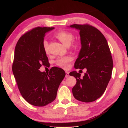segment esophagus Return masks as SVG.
<instances>
[{
    "label": "esophagus",
    "mask_w": 128,
    "mask_h": 128,
    "mask_svg": "<svg viewBox=\"0 0 128 128\" xmlns=\"http://www.w3.org/2000/svg\"><path fill=\"white\" fill-rule=\"evenodd\" d=\"M69 76V72H66V78H68Z\"/></svg>",
    "instance_id": "esophagus-1"
}]
</instances>
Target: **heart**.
<instances>
[{
  "label": "heart",
  "instance_id": "1",
  "mask_svg": "<svg viewBox=\"0 0 128 128\" xmlns=\"http://www.w3.org/2000/svg\"><path fill=\"white\" fill-rule=\"evenodd\" d=\"M56 36L62 44L66 47L72 44L74 38V35L72 34L65 31H61L57 32ZM43 47L46 52L48 53V43L47 40H44L43 41ZM71 60L72 58L70 56H62L60 57L56 60V64L57 66L62 68H67L69 66V63Z\"/></svg>",
  "mask_w": 128,
  "mask_h": 128
}]
</instances>
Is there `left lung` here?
Returning a JSON list of instances; mask_svg holds the SVG:
<instances>
[{
    "mask_svg": "<svg viewBox=\"0 0 128 128\" xmlns=\"http://www.w3.org/2000/svg\"><path fill=\"white\" fill-rule=\"evenodd\" d=\"M69 28L79 31L80 36L81 48L75 68L87 70L82 78L75 71L70 72L76 80L73 96L81 102L94 101L104 93L112 76L113 62L109 46L103 34L93 26L74 24Z\"/></svg>",
    "mask_w": 128,
    "mask_h": 128,
    "instance_id": "obj_1",
    "label": "left lung"
}]
</instances>
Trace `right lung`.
<instances>
[{
    "label": "right lung",
    "mask_w": 128,
    "mask_h": 128,
    "mask_svg": "<svg viewBox=\"0 0 128 128\" xmlns=\"http://www.w3.org/2000/svg\"><path fill=\"white\" fill-rule=\"evenodd\" d=\"M54 28H34L18 40L14 52L12 72L23 98L33 106L42 107L56 99L66 72L53 67L48 73L40 72L42 65H49L43 47L46 33Z\"/></svg>",
    "instance_id": "obj_1"
}]
</instances>
